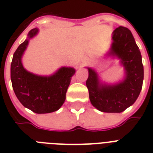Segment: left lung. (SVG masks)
I'll return each instance as SVG.
<instances>
[{"label":"left lung","instance_id":"8db88e82","mask_svg":"<svg viewBox=\"0 0 153 153\" xmlns=\"http://www.w3.org/2000/svg\"><path fill=\"white\" fill-rule=\"evenodd\" d=\"M105 55L120 60L125 75L121 81L107 83L101 80L95 70L87 67L86 86L90 100L101 112L121 113L137 99L144 80L142 57L130 30L122 26L114 30L111 46Z\"/></svg>","mask_w":153,"mask_h":153}]
</instances>
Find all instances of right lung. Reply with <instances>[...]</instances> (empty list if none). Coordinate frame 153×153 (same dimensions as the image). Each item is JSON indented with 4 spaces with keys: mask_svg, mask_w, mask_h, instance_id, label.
I'll use <instances>...</instances> for the list:
<instances>
[{
    "mask_svg": "<svg viewBox=\"0 0 153 153\" xmlns=\"http://www.w3.org/2000/svg\"><path fill=\"white\" fill-rule=\"evenodd\" d=\"M38 32V28L31 30L13 54L11 81L16 98L24 106L36 114H48L58 110L64 103L67 88L76 71L73 67H62L51 75L44 76L25 69L23 55L30 39Z\"/></svg>",
    "mask_w": 153,
    "mask_h": 153,
    "instance_id": "1",
    "label": "right lung"
}]
</instances>
